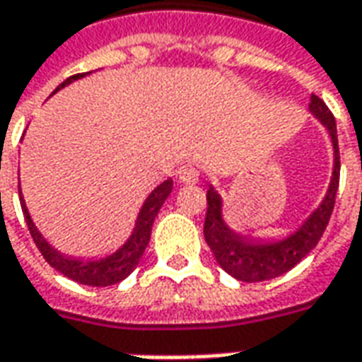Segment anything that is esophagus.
<instances>
[{
	"instance_id": "1",
	"label": "esophagus",
	"mask_w": 362,
	"mask_h": 362,
	"mask_svg": "<svg viewBox=\"0 0 362 362\" xmlns=\"http://www.w3.org/2000/svg\"><path fill=\"white\" fill-rule=\"evenodd\" d=\"M178 178L184 184H196V182L200 180V170L194 168V166H182L180 172H178Z\"/></svg>"
}]
</instances>
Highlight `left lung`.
<instances>
[{"label": "left lung", "mask_w": 362, "mask_h": 362, "mask_svg": "<svg viewBox=\"0 0 362 362\" xmlns=\"http://www.w3.org/2000/svg\"><path fill=\"white\" fill-rule=\"evenodd\" d=\"M309 110L325 127L331 136L333 174H331L329 188L321 204L297 226L295 232L275 240V238H259V235H250V233L233 230L223 220L222 196L214 186L208 188L204 238L220 267L240 281L255 284V281H267V279L287 274L319 243L329 223V218L333 214L337 188H339V170H341L335 117L327 109L325 103L315 95H311Z\"/></svg>", "instance_id": "1"}]
</instances>
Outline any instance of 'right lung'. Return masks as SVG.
<instances>
[{
    "mask_svg": "<svg viewBox=\"0 0 362 362\" xmlns=\"http://www.w3.org/2000/svg\"><path fill=\"white\" fill-rule=\"evenodd\" d=\"M87 75L88 73H81V75L69 77L67 81H63L53 90V95L57 90H61V88L71 85V83L78 81V78L87 77ZM172 186H174V182H172V178H168V180L160 182L154 190L150 192L148 198L144 200L139 216H136V222H134V228L130 232L129 240L122 243L117 252L109 253L105 257H75V255H67V253H61L59 250H55L43 238V233L37 230L35 222L31 220L29 210H27L25 198L21 194V188H19V202H21V210H23V216H25L27 228L31 232V238H33V242L39 247L41 255L45 257L47 264L51 265V267H55L59 274H63L69 279L77 281V284L93 285V287H107V285H115L122 281V279H127L136 269V265L142 259V253H144L150 242V232H152L154 218L160 212L162 204L170 196Z\"/></svg>",
    "mask_w": 362,
    "mask_h": 362,
    "instance_id": "right-lung-1",
    "label": "right lung"
}]
</instances>
